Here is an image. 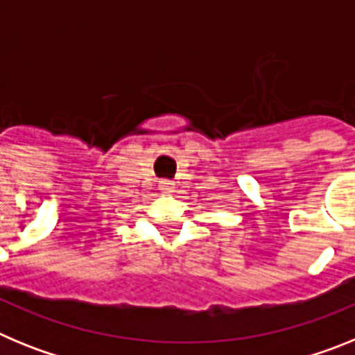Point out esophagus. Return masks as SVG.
I'll list each match as a JSON object with an SVG mask.
<instances>
[{
  "instance_id": "1",
  "label": "esophagus",
  "mask_w": 355,
  "mask_h": 355,
  "mask_svg": "<svg viewBox=\"0 0 355 355\" xmlns=\"http://www.w3.org/2000/svg\"><path fill=\"white\" fill-rule=\"evenodd\" d=\"M174 187H175V184L172 183V181H168V180H162L158 183V188L162 190L163 193H171L172 190H174Z\"/></svg>"
}]
</instances>
